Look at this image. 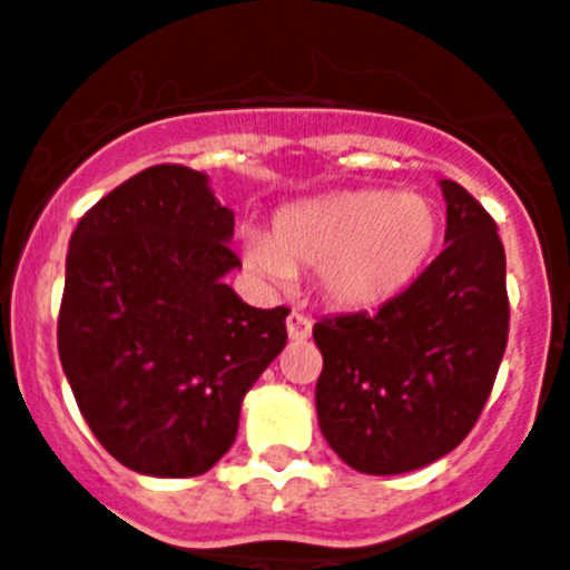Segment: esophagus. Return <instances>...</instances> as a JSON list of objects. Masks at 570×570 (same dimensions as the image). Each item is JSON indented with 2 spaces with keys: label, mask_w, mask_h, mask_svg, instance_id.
<instances>
[{
  "label": "esophagus",
  "mask_w": 570,
  "mask_h": 570,
  "mask_svg": "<svg viewBox=\"0 0 570 570\" xmlns=\"http://www.w3.org/2000/svg\"><path fill=\"white\" fill-rule=\"evenodd\" d=\"M286 334H289V340H306L312 334V321L301 312H292L286 317Z\"/></svg>",
  "instance_id": "obj_1"
}]
</instances>
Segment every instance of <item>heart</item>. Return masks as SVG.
<instances>
[{
	"mask_svg": "<svg viewBox=\"0 0 570 570\" xmlns=\"http://www.w3.org/2000/svg\"><path fill=\"white\" fill-rule=\"evenodd\" d=\"M439 225V207L424 194L345 190L281 213L269 242H247V261L269 278L317 269L328 303L376 309L422 275Z\"/></svg>",
	"mask_w": 570,
	"mask_h": 570,
	"instance_id": "b5f03b06",
	"label": "heart"
}]
</instances>
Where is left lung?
<instances>
[{"mask_svg": "<svg viewBox=\"0 0 570 570\" xmlns=\"http://www.w3.org/2000/svg\"><path fill=\"white\" fill-rule=\"evenodd\" d=\"M446 247L376 312L323 317L315 405L328 446L365 475L428 466L475 428L509 337L507 253L481 202L441 179Z\"/></svg>", "mask_w": 570, "mask_h": 570, "instance_id": "obj_1", "label": "left lung"}]
</instances>
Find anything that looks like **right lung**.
Returning a JSON list of instances; mask_svg holds the SVG:
<instances>
[{"label":"right lung","instance_id":"obj_1","mask_svg":"<svg viewBox=\"0 0 570 570\" xmlns=\"http://www.w3.org/2000/svg\"><path fill=\"white\" fill-rule=\"evenodd\" d=\"M233 210L185 165H151L69 238L58 357L106 453L140 475L210 470L242 399L286 345V306H247L225 275Z\"/></svg>","mask_w":570,"mask_h":570}]
</instances>
